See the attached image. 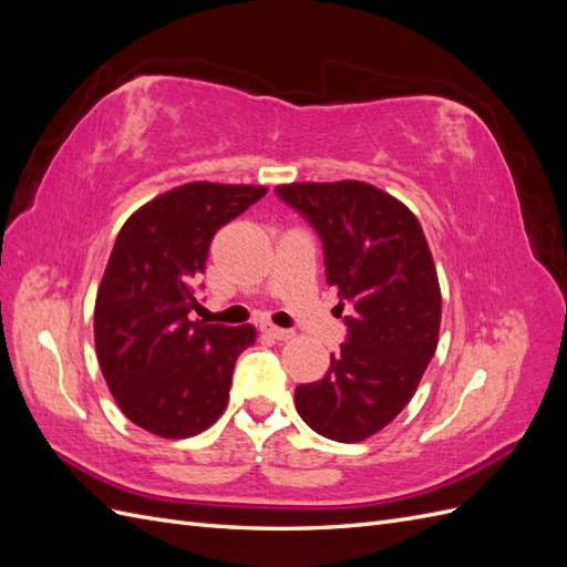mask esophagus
I'll return each mask as SVG.
<instances>
[{"label":"esophagus","instance_id":"esophagus-1","mask_svg":"<svg viewBox=\"0 0 567 567\" xmlns=\"http://www.w3.org/2000/svg\"><path fill=\"white\" fill-rule=\"evenodd\" d=\"M260 331H262L265 336L274 338V340H288V338H293V331L279 329V326H274V323H269V321H265V323L260 326Z\"/></svg>","mask_w":567,"mask_h":567}]
</instances>
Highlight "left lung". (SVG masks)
<instances>
[{
	"instance_id": "8db88e82",
	"label": "left lung",
	"mask_w": 567,
	"mask_h": 567,
	"mask_svg": "<svg viewBox=\"0 0 567 567\" xmlns=\"http://www.w3.org/2000/svg\"><path fill=\"white\" fill-rule=\"evenodd\" d=\"M277 194L310 219L323 244L326 284L354 305L348 340L319 381L296 388V409L315 433L362 442L414 398L437 350L433 252L416 215L373 184L293 182Z\"/></svg>"
}]
</instances>
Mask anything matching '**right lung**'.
Segmentation results:
<instances>
[{
    "label": "right lung",
    "instance_id": "add662e5",
    "mask_svg": "<svg viewBox=\"0 0 567 567\" xmlns=\"http://www.w3.org/2000/svg\"><path fill=\"white\" fill-rule=\"evenodd\" d=\"M265 194L255 184L188 182L144 203L115 238L96 290V359L120 411L153 435L194 437L227 409L234 364L255 329L188 312L215 231Z\"/></svg>",
    "mask_w": 567,
    "mask_h": 567
}]
</instances>
